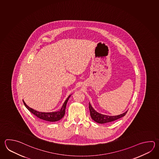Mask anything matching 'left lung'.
Wrapping results in <instances>:
<instances>
[{"label":"left lung","instance_id":"8db88e82","mask_svg":"<svg viewBox=\"0 0 159 159\" xmlns=\"http://www.w3.org/2000/svg\"><path fill=\"white\" fill-rule=\"evenodd\" d=\"M89 108L90 109L91 117L94 121L96 122L97 123H99V124H106V123H109L111 122L116 121V120L124 117L128 112V111H126L124 113H122L119 115H103V114H101V113L97 112L95 109H93V107L91 106L90 103H89Z\"/></svg>","mask_w":159,"mask_h":159}]
</instances>
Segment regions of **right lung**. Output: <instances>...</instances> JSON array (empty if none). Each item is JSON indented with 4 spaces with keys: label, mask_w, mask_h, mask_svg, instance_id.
I'll return each instance as SVG.
<instances>
[{
    "label": "right lung",
    "mask_w": 159,
    "mask_h": 159,
    "mask_svg": "<svg viewBox=\"0 0 159 159\" xmlns=\"http://www.w3.org/2000/svg\"><path fill=\"white\" fill-rule=\"evenodd\" d=\"M70 96H71V95H70L67 98V99L66 100V101L64 102V103L63 104L61 108L60 109L59 111H56V112H39V111H37L35 109H32L31 108L29 107L28 106H27L24 100H23V103L24 104L25 107H26V108L38 118H40L41 120H44V121H46L56 122L59 121L60 120H61L64 116L65 113H66V106L67 102H68Z\"/></svg>",
    "instance_id": "add662e5"
}]
</instances>
